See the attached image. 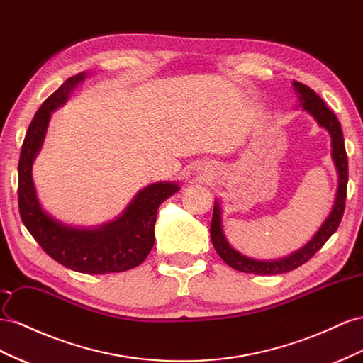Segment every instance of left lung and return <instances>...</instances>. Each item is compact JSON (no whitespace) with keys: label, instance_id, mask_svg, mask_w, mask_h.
Masks as SVG:
<instances>
[{"label":"left lung","instance_id":"obj_1","mask_svg":"<svg viewBox=\"0 0 363 363\" xmlns=\"http://www.w3.org/2000/svg\"><path fill=\"white\" fill-rule=\"evenodd\" d=\"M294 89L299 100V108L306 111L308 116H312L318 123V126L325 129L330 133L331 160H333L337 172V191L335 203L331 206V211L325 217L323 225L319 226V230L303 247H299L295 252L289 254L283 258H277V260H257V258H251L242 254L240 251H237L235 247H233L231 243L226 240V235L222 228V206L220 202L216 199L211 220V242L216 252L220 255L222 260L228 266L235 269V271L255 275H275L291 272L294 269L308 262L310 258L324 246V243L335 234L340 223V219H342L348 182V160L344 144L342 128H340V123L335 113L325 106L323 99H320L313 89L299 84V82H294Z\"/></svg>","mask_w":363,"mask_h":363}]
</instances>
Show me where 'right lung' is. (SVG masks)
<instances>
[{
	"label": "right lung",
	"mask_w": 363,
	"mask_h": 363,
	"mask_svg": "<svg viewBox=\"0 0 363 363\" xmlns=\"http://www.w3.org/2000/svg\"><path fill=\"white\" fill-rule=\"evenodd\" d=\"M88 72L65 80L30 123L18 164V205L23 223L40 247L62 266L82 274L124 272L141 264L155 243V222L160 205L179 191L176 182H155L140 190L116 219L100 226H72L43 208L32 167L43 149L51 112L64 106Z\"/></svg>",
	"instance_id": "obj_1"
}]
</instances>
